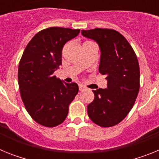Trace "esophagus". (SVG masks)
<instances>
[{
  "label": "esophagus",
  "mask_w": 159,
  "mask_h": 159,
  "mask_svg": "<svg viewBox=\"0 0 159 159\" xmlns=\"http://www.w3.org/2000/svg\"><path fill=\"white\" fill-rule=\"evenodd\" d=\"M85 89H86V88H84V87L83 86V85H80V84L79 85V90H80V92H83V91H84V90H85Z\"/></svg>",
  "instance_id": "obj_1"
}]
</instances>
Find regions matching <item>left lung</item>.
I'll return each instance as SVG.
<instances>
[{"mask_svg":"<svg viewBox=\"0 0 159 159\" xmlns=\"http://www.w3.org/2000/svg\"><path fill=\"white\" fill-rule=\"evenodd\" d=\"M100 49L99 71L106 76L107 88L92 90L95 99L88 105V116L102 127L118 124L133 107L139 91L140 71L134 50L126 38L113 29L81 31Z\"/></svg>","mask_w":159,"mask_h":159,"instance_id":"8db88e82","label":"left lung"}]
</instances>
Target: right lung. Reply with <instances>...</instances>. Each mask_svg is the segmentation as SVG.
<instances>
[{
    "label": "right lung",
    "mask_w": 159,
    "mask_h": 159,
    "mask_svg": "<svg viewBox=\"0 0 159 159\" xmlns=\"http://www.w3.org/2000/svg\"><path fill=\"white\" fill-rule=\"evenodd\" d=\"M80 29L52 27L36 33L24 51L18 67L22 101L31 117L48 127L58 126L79 92L75 83L67 84L53 75L62 64V49Z\"/></svg>",
    "instance_id": "1"
}]
</instances>
